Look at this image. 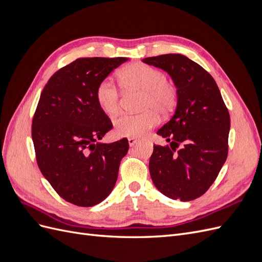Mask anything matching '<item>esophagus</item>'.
I'll return each mask as SVG.
<instances>
[{"label": "esophagus", "instance_id": "34e87169", "mask_svg": "<svg viewBox=\"0 0 262 262\" xmlns=\"http://www.w3.org/2000/svg\"><path fill=\"white\" fill-rule=\"evenodd\" d=\"M128 141H129V145H130V146H133V145L136 144L137 142H138V140H137V139H134V138H129V139H128Z\"/></svg>", "mask_w": 262, "mask_h": 262}]
</instances>
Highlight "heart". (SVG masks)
<instances>
[{
	"instance_id": "heart-1",
	"label": "heart",
	"mask_w": 262,
	"mask_h": 262,
	"mask_svg": "<svg viewBox=\"0 0 262 262\" xmlns=\"http://www.w3.org/2000/svg\"><path fill=\"white\" fill-rule=\"evenodd\" d=\"M119 83L124 90L143 92L141 99V114H123L115 120V130L121 137L141 138L157 125V113L167 116L175 110L178 102L177 87L166 80L161 70L145 63H132L118 73ZM97 104L102 112L114 116L120 109V95L115 83L105 78L95 92Z\"/></svg>"
}]
</instances>
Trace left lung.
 Here are the masks:
<instances>
[{
	"label": "left lung",
	"instance_id": "left-lung-1",
	"mask_svg": "<svg viewBox=\"0 0 262 262\" xmlns=\"http://www.w3.org/2000/svg\"><path fill=\"white\" fill-rule=\"evenodd\" d=\"M167 72L178 91L175 115L157 131L169 145H154L149 173L173 200L191 201L208 191L228 154L231 118L219 87L201 66L179 53L142 60Z\"/></svg>",
	"mask_w": 262,
	"mask_h": 262
}]
</instances>
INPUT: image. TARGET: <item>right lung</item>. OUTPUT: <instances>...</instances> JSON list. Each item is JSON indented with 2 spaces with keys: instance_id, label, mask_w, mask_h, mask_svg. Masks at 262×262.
I'll list each match as a JSON object with an SVG mask.
<instances>
[{
  "instance_id": "add662e5",
  "label": "right lung",
  "mask_w": 262,
  "mask_h": 262,
  "mask_svg": "<svg viewBox=\"0 0 262 262\" xmlns=\"http://www.w3.org/2000/svg\"><path fill=\"white\" fill-rule=\"evenodd\" d=\"M128 58H80L57 71L43 87L31 124L36 160L62 199L89 208L113 191L128 153L125 138L98 143L113 128L97 104V85Z\"/></svg>"
}]
</instances>
